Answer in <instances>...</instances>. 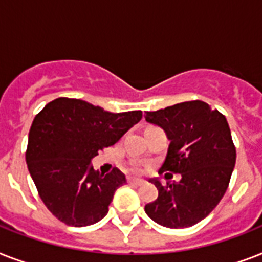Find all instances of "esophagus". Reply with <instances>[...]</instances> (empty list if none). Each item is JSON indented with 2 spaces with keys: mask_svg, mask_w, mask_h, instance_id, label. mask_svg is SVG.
Listing matches in <instances>:
<instances>
[{
  "mask_svg": "<svg viewBox=\"0 0 262 262\" xmlns=\"http://www.w3.org/2000/svg\"><path fill=\"white\" fill-rule=\"evenodd\" d=\"M127 183L132 185V186H141L143 185V181L141 179H133V178H127Z\"/></svg>",
  "mask_w": 262,
  "mask_h": 262,
  "instance_id": "obj_1",
  "label": "esophagus"
}]
</instances>
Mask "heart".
Returning a JSON list of instances; mask_svg holds the SVG:
<instances>
[{
	"mask_svg": "<svg viewBox=\"0 0 262 262\" xmlns=\"http://www.w3.org/2000/svg\"><path fill=\"white\" fill-rule=\"evenodd\" d=\"M130 171L135 172V174H140V172L143 171V164L140 163V162H133L130 164Z\"/></svg>",
	"mask_w": 262,
	"mask_h": 262,
	"instance_id": "b5f03b06",
	"label": "heart"
}]
</instances>
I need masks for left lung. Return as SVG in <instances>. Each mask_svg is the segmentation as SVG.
Wrapping results in <instances>:
<instances>
[{"label":"left lung","instance_id":"8db88e82","mask_svg":"<svg viewBox=\"0 0 262 262\" xmlns=\"http://www.w3.org/2000/svg\"><path fill=\"white\" fill-rule=\"evenodd\" d=\"M145 119L170 140L160 172L182 177L166 185L151 179L159 195L145 205V213L163 227H191L215 209L230 183L236 151L227 119L201 100L147 111Z\"/></svg>","mask_w":262,"mask_h":262}]
</instances>
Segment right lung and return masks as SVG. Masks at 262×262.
<instances>
[{"label":"right lung","instance_id":"1","mask_svg":"<svg viewBox=\"0 0 262 262\" xmlns=\"http://www.w3.org/2000/svg\"><path fill=\"white\" fill-rule=\"evenodd\" d=\"M141 117L140 110L110 113L71 98L54 99L36 114L26 162L39 197L57 219L84 227L107 215L115 190L126 178L115 167L99 174L91 160L114 145Z\"/></svg>","mask_w":262,"mask_h":262}]
</instances>
